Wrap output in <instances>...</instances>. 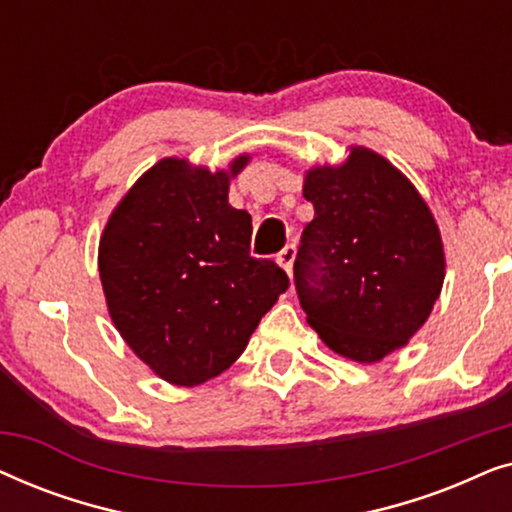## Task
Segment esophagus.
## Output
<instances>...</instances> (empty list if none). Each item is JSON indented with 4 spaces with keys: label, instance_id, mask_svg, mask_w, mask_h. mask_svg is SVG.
<instances>
[{
    "label": "esophagus",
    "instance_id": "obj_1",
    "mask_svg": "<svg viewBox=\"0 0 512 512\" xmlns=\"http://www.w3.org/2000/svg\"><path fill=\"white\" fill-rule=\"evenodd\" d=\"M293 261H296V244H286V247L277 254V263L289 272H293Z\"/></svg>",
    "mask_w": 512,
    "mask_h": 512
}]
</instances>
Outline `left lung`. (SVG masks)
<instances>
[{
    "instance_id": "1",
    "label": "left lung",
    "mask_w": 512,
    "mask_h": 512,
    "mask_svg": "<svg viewBox=\"0 0 512 512\" xmlns=\"http://www.w3.org/2000/svg\"><path fill=\"white\" fill-rule=\"evenodd\" d=\"M303 195L314 219L293 279L307 324L340 356L380 361L424 326L443 289L436 219L408 177L363 146L338 167H312Z\"/></svg>"
}]
</instances>
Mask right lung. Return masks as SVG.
Returning <instances> with one entry per match:
<instances>
[{"instance_id":"add662e5","label":"right lung","mask_w":512,"mask_h":512,"mask_svg":"<svg viewBox=\"0 0 512 512\" xmlns=\"http://www.w3.org/2000/svg\"><path fill=\"white\" fill-rule=\"evenodd\" d=\"M165 158L109 216L100 279L111 321L153 373L195 387L233 366L263 314L289 289L270 258L249 254L251 216L230 207V179Z\"/></svg>"}]
</instances>
